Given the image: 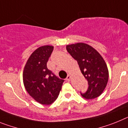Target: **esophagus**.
I'll list each match as a JSON object with an SVG mask.
<instances>
[{"mask_svg": "<svg viewBox=\"0 0 128 128\" xmlns=\"http://www.w3.org/2000/svg\"><path fill=\"white\" fill-rule=\"evenodd\" d=\"M71 79V75H68L67 76V77H66V80L67 81H70Z\"/></svg>", "mask_w": 128, "mask_h": 128, "instance_id": "obj_1", "label": "esophagus"}]
</instances>
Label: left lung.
Segmentation results:
<instances>
[{"instance_id": "1", "label": "left lung", "mask_w": 128, "mask_h": 128, "mask_svg": "<svg viewBox=\"0 0 128 128\" xmlns=\"http://www.w3.org/2000/svg\"><path fill=\"white\" fill-rule=\"evenodd\" d=\"M68 52L77 61L81 73L87 79L88 88L81 93L86 99H94L102 93L106 87L109 72L106 63L95 49L83 42L66 46Z\"/></svg>"}]
</instances>
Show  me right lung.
Here are the masks:
<instances>
[{"mask_svg":"<svg viewBox=\"0 0 128 128\" xmlns=\"http://www.w3.org/2000/svg\"><path fill=\"white\" fill-rule=\"evenodd\" d=\"M53 50L52 46H42L29 57L23 71V82L29 95L43 105H50L57 98L64 80L56 77L47 68Z\"/></svg>","mask_w":128,"mask_h":128,"instance_id":"right-lung-1","label":"right lung"}]
</instances>
